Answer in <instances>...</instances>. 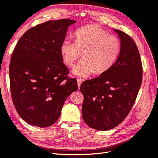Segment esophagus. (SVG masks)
Listing matches in <instances>:
<instances>
[{"mask_svg": "<svg viewBox=\"0 0 158 158\" xmlns=\"http://www.w3.org/2000/svg\"><path fill=\"white\" fill-rule=\"evenodd\" d=\"M81 83H82V81H81V79H77V84H78V88H79H79H80V86H81Z\"/></svg>", "mask_w": 158, "mask_h": 158, "instance_id": "1", "label": "esophagus"}]
</instances>
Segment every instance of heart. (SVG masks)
<instances>
[{
  "label": "heart",
  "mask_w": 158,
  "mask_h": 158,
  "mask_svg": "<svg viewBox=\"0 0 158 158\" xmlns=\"http://www.w3.org/2000/svg\"><path fill=\"white\" fill-rule=\"evenodd\" d=\"M74 38V42L64 41L61 44L60 53L64 63L69 67H73L82 53L83 59L73 70L74 75L81 78L93 73L102 75L107 72L121 50L120 40L97 25L81 28L75 32Z\"/></svg>",
  "instance_id": "1"
}]
</instances>
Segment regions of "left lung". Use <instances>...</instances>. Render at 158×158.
Segmentation results:
<instances>
[{"label":"left lung","mask_w":158,"mask_h":158,"mask_svg":"<svg viewBox=\"0 0 158 158\" xmlns=\"http://www.w3.org/2000/svg\"><path fill=\"white\" fill-rule=\"evenodd\" d=\"M121 44L113 66L97 78L81 83L82 116L89 127L107 131L122 123L135 103L143 80V66L136 44L130 36L114 29Z\"/></svg>","instance_id":"1"}]
</instances>
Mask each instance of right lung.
I'll use <instances>...</instances> for the list:
<instances>
[{
  "label": "right lung",
  "mask_w": 158,
  "mask_h": 158,
  "mask_svg": "<svg viewBox=\"0 0 158 158\" xmlns=\"http://www.w3.org/2000/svg\"><path fill=\"white\" fill-rule=\"evenodd\" d=\"M75 20H50L24 33L9 65L12 101L29 124L47 127L57 121L67 97L77 90V79L67 78L60 46Z\"/></svg>",
  "instance_id": "right-lung-1"
}]
</instances>
